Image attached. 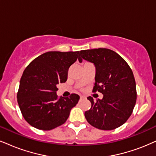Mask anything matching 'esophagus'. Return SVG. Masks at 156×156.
Segmentation results:
<instances>
[{
	"label": "esophagus",
	"instance_id": "obj_1",
	"mask_svg": "<svg viewBox=\"0 0 156 156\" xmlns=\"http://www.w3.org/2000/svg\"><path fill=\"white\" fill-rule=\"evenodd\" d=\"M83 99H86V97L83 96H80V101H82V100H83Z\"/></svg>",
	"mask_w": 156,
	"mask_h": 156
}]
</instances>
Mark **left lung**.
Listing matches in <instances>:
<instances>
[{
	"mask_svg": "<svg viewBox=\"0 0 156 156\" xmlns=\"http://www.w3.org/2000/svg\"><path fill=\"white\" fill-rule=\"evenodd\" d=\"M78 60L92 62L96 68L93 92L98 91L102 99L94 101L85 117L93 127L112 130L125 123L133 113L137 99L136 83L130 67L113 50L106 48L80 51Z\"/></svg>",
	"mask_w": 156,
	"mask_h": 156,
	"instance_id": "left-lung-1",
	"label": "left lung"
}]
</instances>
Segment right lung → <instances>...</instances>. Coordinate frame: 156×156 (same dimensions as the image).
Returning <instances> with one entry per match:
<instances>
[{"instance_id": "1", "label": "right lung", "mask_w": 156, "mask_h": 156, "mask_svg": "<svg viewBox=\"0 0 156 156\" xmlns=\"http://www.w3.org/2000/svg\"><path fill=\"white\" fill-rule=\"evenodd\" d=\"M78 53L47 52L26 68L20 80L17 101L23 118L32 127L50 130L62 125L78 104V94L58 99L56 92L57 85L68 79V69L77 60Z\"/></svg>"}]
</instances>
